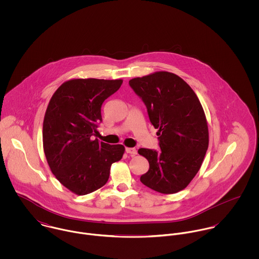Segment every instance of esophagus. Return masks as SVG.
Segmentation results:
<instances>
[{"label":"esophagus","instance_id":"obj_1","mask_svg":"<svg viewBox=\"0 0 259 259\" xmlns=\"http://www.w3.org/2000/svg\"><path fill=\"white\" fill-rule=\"evenodd\" d=\"M125 151L127 152V153H130V154H132V155H136L137 153H138V151H137V149L134 148H125Z\"/></svg>","mask_w":259,"mask_h":259}]
</instances>
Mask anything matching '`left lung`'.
<instances>
[{
  "label": "left lung",
  "mask_w": 259,
  "mask_h": 259,
  "mask_svg": "<svg viewBox=\"0 0 259 259\" xmlns=\"http://www.w3.org/2000/svg\"><path fill=\"white\" fill-rule=\"evenodd\" d=\"M143 100L151 124L158 130L160 151L140 148L149 162L141 182L165 194L183 190L199 170L208 148V127L202 106L185 80L156 72L130 80Z\"/></svg>",
  "instance_id": "8db88e82"
}]
</instances>
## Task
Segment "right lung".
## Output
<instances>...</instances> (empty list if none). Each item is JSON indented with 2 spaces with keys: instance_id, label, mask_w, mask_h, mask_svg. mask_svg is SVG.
<instances>
[{
  "instance_id": "obj_1",
  "label": "right lung",
  "mask_w": 259,
  "mask_h": 259,
  "mask_svg": "<svg viewBox=\"0 0 259 259\" xmlns=\"http://www.w3.org/2000/svg\"><path fill=\"white\" fill-rule=\"evenodd\" d=\"M122 79L74 78L53 95L42 123V146L57 180L77 195L107 184L111 164L121 159L122 145L93 140L102 121V105Z\"/></svg>"
}]
</instances>
